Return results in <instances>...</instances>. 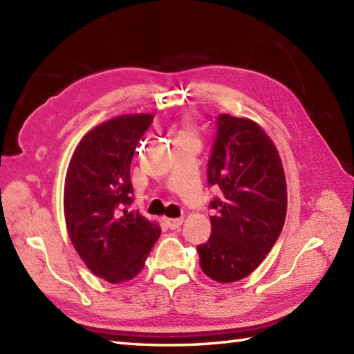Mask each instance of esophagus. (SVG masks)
Instances as JSON below:
<instances>
[{"instance_id":"34e87169","label":"esophagus","mask_w":354,"mask_h":354,"mask_svg":"<svg viewBox=\"0 0 354 354\" xmlns=\"http://www.w3.org/2000/svg\"><path fill=\"white\" fill-rule=\"evenodd\" d=\"M183 222H184L183 217H176V219H165V223H167V227L170 230H178L183 225Z\"/></svg>"}]
</instances>
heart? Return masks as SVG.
<instances>
[{
  "instance_id": "b5f03b06",
  "label": "heart",
  "mask_w": 354,
  "mask_h": 354,
  "mask_svg": "<svg viewBox=\"0 0 354 354\" xmlns=\"http://www.w3.org/2000/svg\"><path fill=\"white\" fill-rule=\"evenodd\" d=\"M184 135H185V133H184Z\"/></svg>"
}]
</instances>
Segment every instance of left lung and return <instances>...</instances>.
Instances as JSON below:
<instances>
[{
    "label": "left lung",
    "mask_w": 354,
    "mask_h": 354,
    "mask_svg": "<svg viewBox=\"0 0 354 354\" xmlns=\"http://www.w3.org/2000/svg\"><path fill=\"white\" fill-rule=\"evenodd\" d=\"M212 122V120H209ZM207 181L212 236L198 246L204 272L219 283L242 280L272 250L288 208L281 160L266 132L248 118L217 115Z\"/></svg>",
    "instance_id": "8db88e82"
}]
</instances>
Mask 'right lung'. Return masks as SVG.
I'll return each mask as SVG.
<instances>
[{
	"label": "right lung",
	"instance_id": "add662e5",
	"mask_svg": "<svg viewBox=\"0 0 354 354\" xmlns=\"http://www.w3.org/2000/svg\"><path fill=\"white\" fill-rule=\"evenodd\" d=\"M152 122L153 115L138 114L99 124L82 138L66 170V230L88 269L109 283L137 275L161 234L129 208L131 162Z\"/></svg>",
	"mask_w": 354,
	"mask_h": 354
}]
</instances>
